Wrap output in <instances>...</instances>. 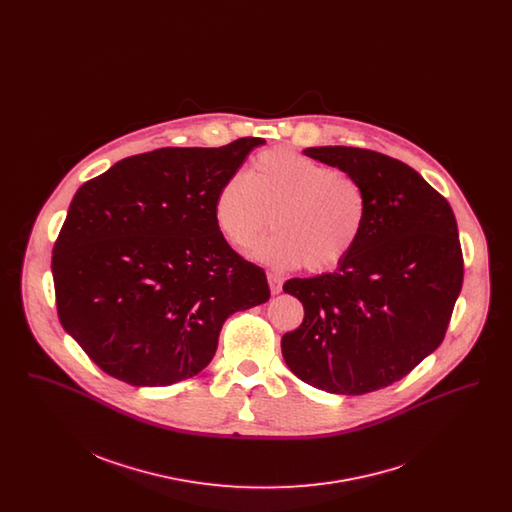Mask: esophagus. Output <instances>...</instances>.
<instances>
[{
    "label": "esophagus",
    "mask_w": 512,
    "mask_h": 512,
    "mask_svg": "<svg viewBox=\"0 0 512 512\" xmlns=\"http://www.w3.org/2000/svg\"><path fill=\"white\" fill-rule=\"evenodd\" d=\"M268 286H270V292L272 293L282 292V278L270 272V274H268Z\"/></svg>",
    "instance_id": "obj_1"
}]
</instances>
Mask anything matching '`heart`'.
Listing matches in <instances>:
<instances>
[{"instance_id":"b5f03b06","label":"heart","mask_w":512,"mask_h":512,"mask_svg":"<svg viewBox=\"0 0 512 512\" xmlns=\"http://www.w3.org/2000/svg\"><path fill=\"white\" fill-rule=\"evenodd\" d=\"M368 199L363 184L290 147L259 153L247 176L234 174L215 197L220 234L249 251L276 224L257 257L276 268L322 272L338 267L365 232Z\"/></svg>"}]
</instances>
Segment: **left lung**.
I'll list each match as a JSON object with an SVG mask.
<instances>
[{
  "instance_id": "obj_1",
  "label": "left lung",
  "mask_w": 512,
  "mask_h": 512,
  "mask_svg": "<svg viewBox=\"0 0 512 512\" xmlns=\"http://www.w3.org/2000/svg\"><path fill=\"white\" fill-rule=\"evenodd\" d=\"M303 153L355 176L368 217L359 244L334 272L284 284L305 317L284 334L282 355L299 380L318 390H382L445 338L463 288L457 220L418 172L384 153L345 146Z\"/></svg>"
}]
</instances>
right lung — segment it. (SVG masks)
<instances>
[{"label": "right lung", "mask_w": 512, "mask_h": 512, "mask_svg": "<svg viewBox=\"0 0 512 512\" xmlns=\"http://www.w3.org/2000/svg\"><path fill=\"white\" fill-rule=\"evenodd\" d=\"M263 138L132 155L74 194L53 245L57 315L86 355L130 386H171L211 363L224 320L268 301L215 197Z\"/></svg>", "instance_id": "obj_1"}]
</instances>
